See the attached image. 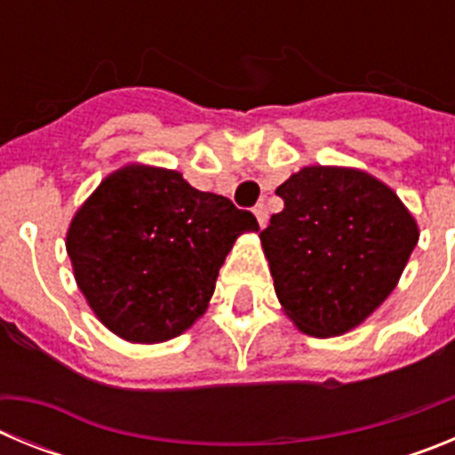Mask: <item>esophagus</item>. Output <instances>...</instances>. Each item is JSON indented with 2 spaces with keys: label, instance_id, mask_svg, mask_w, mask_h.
Returning <instances> with one entry per match:
<instances>
[{
  "label": "esophagus",
  "instance_id": "esophagus-1",
  "mask_svg": "<svg viewBox=\"0 0 455 455\" xmlns=\"http://www.w3.org/2000/svg\"><path fill=\"white\" fill-rule=\"evenodd\" d=\"M255 216H257V223H259V228H267V223H268V209H267V204L264 203H259L255 207Z\"/></svg>",
  "mask_w": 455,
  "mask_h": 455
}]
</instances>
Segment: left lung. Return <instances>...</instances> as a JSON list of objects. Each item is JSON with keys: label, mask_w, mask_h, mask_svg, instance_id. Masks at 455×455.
<instances>
[{"label": "left lung", "mask_w": 455, "mask_h": 455, "mask_svg": "<svg viewBox=\"0 0 455 455\" xmlns=\"http://www.w3.org/2000/svg\"><path fill=\"white\" fill-rule=\"evenodd\" d=\"M280 214L259 232L283 312L300 332L337 337L387 299L419 241L385 182L347 166H305L275 188Z\"/></svg>", "instance_id": "1"}]
</instances>
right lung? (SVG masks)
I'll use <instances>...</instances> for the list:
<instances>
[{
    "label": "right lung",
    "mask_w": 455,
    "mask_h": 455,
    "mask_svg": "<svg viewBox=\"0 0 455 455\" xmlns=\"http://www.w3.org/2000/svg\"><path fill=\"white\" fill-rule=\"evenodd\" d=\"M255 216L193 188L182 172L130 164L100 182L66 235L72 273L100 321L159 344L207 312L219 268Z\"/></svg>",
    "instance_id": "add662e5"
}]
</instances>
